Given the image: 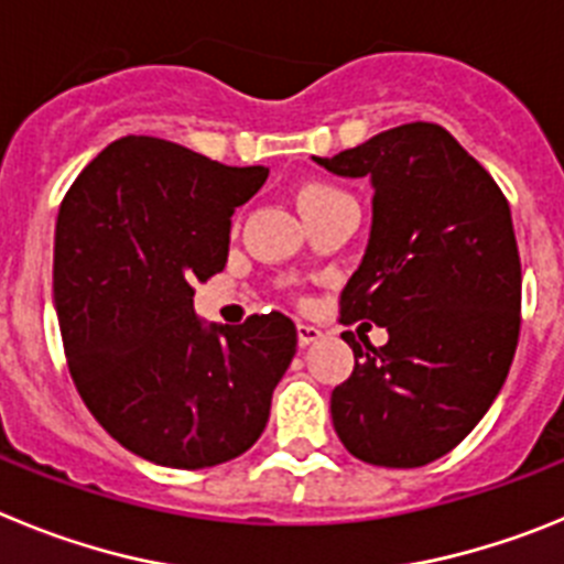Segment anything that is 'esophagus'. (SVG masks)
Segmentation results:
<instances>
[{"instance_id":"obj_1","label":"esophagus","mask_w":564,"mask_h":564,"mask_svg":"<svg viewBox=\"0 0 564 564\" xmlns=\"http://www.w3.org/2000/svg\"><path fill=\"white\" fill-rule=\"evenodd\" d=\"M296 336H299V347H307V344H313L322 338V330L313 325H296Z\"/></svg>"}]
</instances>
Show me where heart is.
Instances as JSON below:
<instances>
[{
  "label": "heart",
  "instance_id": "b5f03b06",
  "mask_svg": "<svg viewBox=\"0 0 564 564\" xmlns=\"http://www.w3.org/2000/svg\"><path fill=\"white\" fill-rule=\"evenodd\" d=\"M338 194L341 192H338L336 186H327V183H305V186L296 188V206L299 212H307V208L333 200Z\"/></svg>",
  "mask_w": 564,
  "mask_h": 564
}]
</instances>
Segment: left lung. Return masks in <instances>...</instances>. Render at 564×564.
<instances>
[{
	"mask_svg": "<svg viewBox=\"0 0 564 564\" xmlns=\"http://www.w3.org/2000/svg\"><path fill=\"white\" fill-rule=\"evenodd\" d=\"M313 161L376 188L341 322L390 333L383 347L341 333L356 367L333 390V426L358 460L426 466L475 430L514 361L522 271L511 208L437 123H403Z\"/></svg>",
	"mask_w": 564,
	"mask_h": 564,
	"instance_id": "left-lung-1",
	"label": "left lung"
}]
</instances>
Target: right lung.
I'll return each mask as SVG.
<instances>
[{
    "label": "right lung",
    "mask_w": 564,
    "mask_h": 564,
    "mask_svg": "<svg viewBox=\"0 0 564 564\" xmlns=\"http://www.w3.org/2000/svg\"><path fill=\"white\" fill-rule=\"evenodd\" d=\"M265 177V166L127 134L64 194L53 296L69 376L96 421L143 460L217 466L265 430L296 325L273 311L206 327L192 288L226 268L234 208Z\"/></svg>",
    "instance_id": "add662e5"
}]
</instances>
